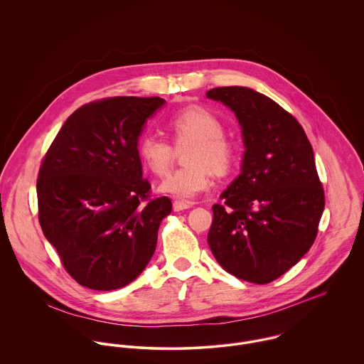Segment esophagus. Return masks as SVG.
Here are the masks:
<instances>
[{
  "instance_id": "1",
  "label": "esophagus",
  "mask_w": 364,
  "mask_h": 364,
  "mask_svg": "<svg viewBox=\"0 0 364 364\" xmlns=\"http://www.w3.org/2000/svg\"><path fill=\"white\" fill-rule=\"evenodd\" d=\"M189 208H192V203H189V202H183V200H175L173 202V210L175 211H182V210H186Z\"/></svg>"
}]
</instances>
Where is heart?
<instances>
[{"instance_id": "1", "label": "heart", "mask_w": 364, "mask_h": 364, "mask_svg": "<svg viewBox=\"0 0 364 364\" xmlns=\"http://www.w3.org/2000/svg\"><path fill=\"white\" fill-rule=\"evenodd\" d=\"M168 129L176 147H192L185 156L188 165L164 179L159 192L191 200L210 188V172L225 176L232 171L238 156L237 146L224 134L221 119L208 109H183L169 119ZM139 156L151 173L165 176L173 162V146L156 133H147L139 141Z\"/></svg>"}]
</instances>
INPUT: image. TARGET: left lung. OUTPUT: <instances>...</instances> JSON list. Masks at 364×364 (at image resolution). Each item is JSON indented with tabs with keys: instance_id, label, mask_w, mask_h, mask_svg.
<instances>
[{
	"instance_id": "obj_1",
	"label": "left lung",
	"mask_w": 364,
	"mask_h": 364,
	"mask_svg": "<svg viewBox=\"0 0 364 364\" xmlns=\"http://www.w3.org/2000/svg\"><path fill=\"white\" fill-rule=\"evenodd\" d=\"M237 116L245 153L241 173L213 205L208 242L238 279L266 284L311 248L325 206L311 143L293 114L247 87L206 92Z\"/></svg>"
}]
</instances>
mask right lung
Masks as SVG:
<instances>
[{
  "label": "right lung",
  "mask_w": 364,
  "mask_h": 364,
  "mask_svg": "<svg viewBox=\"0 0 364 364\" xmlns=\"http://www.w3.org/2000/svg\"><path fill=\"white\" fill-rule=\"evenodd\" d=\"M162 98L114 97L78 107L42 161L39 223L68 274L109 291L132 283L154 255L172 203L151 199L139 137Z\"/></svg>",
  "instance_id": "1"
}]
</instances>
